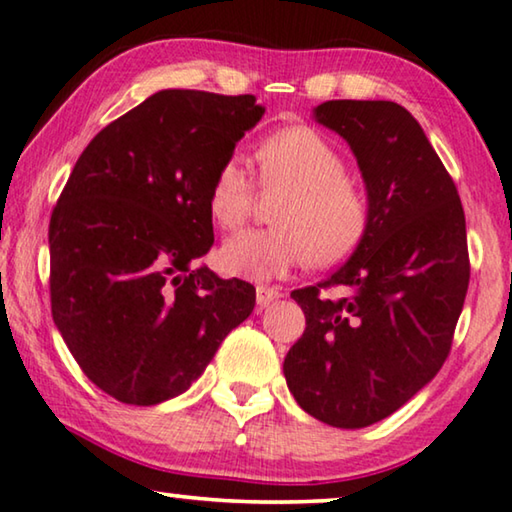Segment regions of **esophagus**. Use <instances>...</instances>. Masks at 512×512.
Masks as SVG:
<instances>
[{
  "instance_id": "obj_1",
  "label": "esophagus",
  "mask_w": 512,
  "mask_h": 512,
  "mask_svg": "<svg viewBox=\"0 0 512 512\" xmlns=\"http://www.w3.org/2000/svg\"><path fill=\"white\" fill-rule=\"evenodd\" d=\"M257 308L262 310V308H266V305H271L273 301H278L280 296H282V292L278 287H257Z\"/></svg>"
}]
</instances>
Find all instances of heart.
<instances>
[{
	"instance_id": "1",
	"label": "heart",
	"mask_w": 512,
	"mask_h": 512,
	"mask_svg": "<svg viewBox=\"0 0 512 512\" xmlns=\"http://www.w3.org/2000/svg\"><path fill=\"white\" fill-rule=\"evenodd\" d=\"M259 186L264 193H289L276 209V230L232 234L218 253L230 276L264 282L287 276L308 262L331 266L361 246L370 204L347 179L345 158L310 126H287L257 147ZM257 186L239 158L218 167L209 188L213 223L232 230L246 223Z\"/></svg>"
}]
</instances>
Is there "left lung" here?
Instances as JSON below:
<instances>
[{
    "instance_id": "obj_1",
    "label": "left lung",
    "mask_w": 512,
    "mask_h": 512,
    "mask_svg": "<svg viewBox=\"0 0 512 512\" xmlns=\"http://www.w3.org/2000/svg\"><path fill=\"white\" fill-rule=\"evenodd\" d=\"M356 156L370 223L352 257L294 289L305 331L282 363L303 411L342 430L391 416L451 352L469 287L460 195L423 128L391 101H326L312 110ZM342 286L346 296L322 297Z\"/></svg>"
}]
</instances>
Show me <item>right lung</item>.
<instances>
[{
	"label": "right lung",
	"mask_w": 512,
	"mask_h": 512,
	"mask_svg": "<svg viewBox=\"0 0 512 512\" xmlns=\"http://www.w3.org/2000/svg\"><path fill=\"white\" fill-rule=\"evenodd\" d=\"M257 98L163 89L87 144L50 218L52 319L82 372L137 407L186 393L255 308L197 259L209 188L257 126Z\"/></svg>",
	"instance_id": "obj_1"
}]
</instances>
